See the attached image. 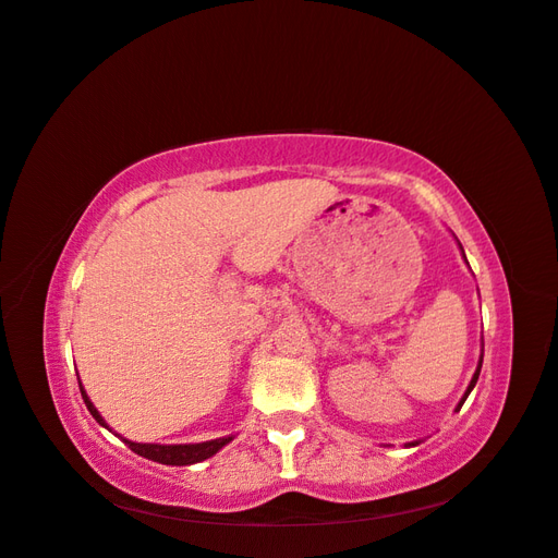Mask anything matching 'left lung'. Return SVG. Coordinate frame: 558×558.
<instances>
[{
  "mask_svg": "<svg viewBox=\"0 0 558 558\" xmlns=\"http://www.w3.org/2000/svg\"><path fill=\"white\" fill-rule=\"evenodd\" d=\"M480 371H482V363H480V368H476V373H474V378H472V383H470V388H468V392H464V397H462V402L458 404V412H460V409H462L464 400H468V395L472 392V388H474V385H476V380H480ZM412 446H414V442H412Z\"/></svg>",
  "mask_w": 558,
  "mask_h": 558,
  "instance_id": "obj_1",
  "label": "left lung"
}]
</instances>
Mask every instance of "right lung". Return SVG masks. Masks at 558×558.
<instances>
[{"instance_id": "1", "label": "right lung", "mask_w": 558, "mask_h": 558, "mask_svg": "<svg viewBox=\"0 0 558 558\" xmlns=\"http://www.w3.org/2000/svg\"><path fill=\"white\" fill-rule=\"evenodd\" d=\"M78 390H82V397H84V402L88 407V412L94 414V418H96L100 426H106L104 416H100L98 409L90 404V400L86 397L82 385H78ZM229 440L231 438H219V440H209V442H195V446H154V442L124 440V446H128L130 450H134L136 454H142V458L154 460V462H161V464H195V462H202V460L211 458V454L219 452Z\"/></svg>"}]
</instances>
